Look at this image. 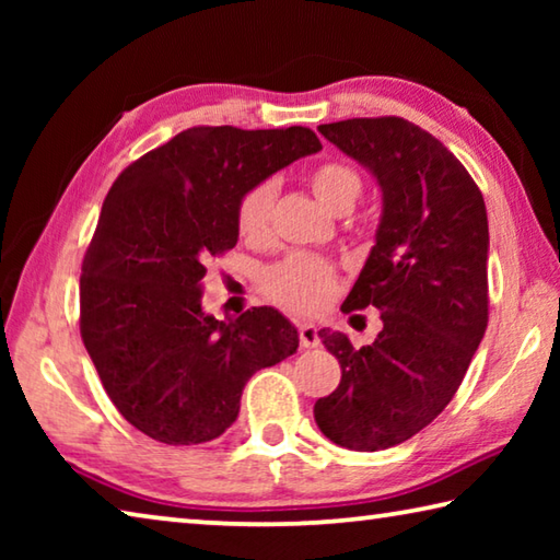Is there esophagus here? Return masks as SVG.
<instances>
[{
  "mask_svg": "<svg viewBox=\"0 0 560 560\" xmlns=\"http://www.w3.org/2000/svg\"><path fill=\"white\" fill-rule=\"evenodd\" d=\"M299 343H301V348H318L320 346L318 328L311 326V324L299 326Z\"/></svg>",
  "mask_w": 560,
  "mask_h": 560,
  "instance_id": "esophagus-1",
  "label": "esophagus"
}]
</instances>
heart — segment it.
<instances>
[{
	"label": "heart",
	"instance_id": "obj_1",
	"mask_svg": "<svg viewBox=\"0 0 560 560\" xmlns=\"http://www.w3.org/2000/svg\"><path fill=\"white\" fill-rule=\"evenodd\" d=\"M308 185L320 205L330 212L343 214L363 195V177L353 167L338 160L320 163L308 173ZM277 200V183L259 179L236 202V230L249 244L267 242L271 232V212ZM338 273L334 264L311 257V254H291L261 273V289L267 296L291 314H316L324 308L336 291Z\"/></svg>",
	"mask_w": 560,
	"mask_h": 560
}]
</instances>
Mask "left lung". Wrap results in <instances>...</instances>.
Wrapping results in <instances>:
<instances>
[{"label":"left lung","mask_w":560,"mask_h":560,"mask_svg":"<svg viewBox=\"0 0 560 560\" xmlns=\"http://www.w3.org/2000/svg\"><path fill=\"white\" fill-rule=\"evenodd\" d=\"M383 189V217L343 314L375 306L383 330L353 348L318 330L340 383L314 405L318 430L340 447H395L457 393L489 320V224L477 183L415 122L381 116L318 126Z\"/></svg>","instance_id":"obj_1"}]
</instances>
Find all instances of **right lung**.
Listing matches in <instances>:
<instances>
[{
  "label": "right lung",
  "instance_id": "add662e5",
  "mask_svg": "<svg viewBox=\"0 0 560 560\" xmlns=\"http://www.w3.org/2000/svg\"><path fill=\"white\" fill-rule=\"evenodd\" d=\"M311 128L197 126L130 163L108 189L81 264V338L110 402L165 444H202L240 415L261 368L296 353L279 311H202L207 264L236 244V202L318 153Z\"/></svg>",
  "mask_w": 560,
  "mask_h": 560
}]
</instances>
